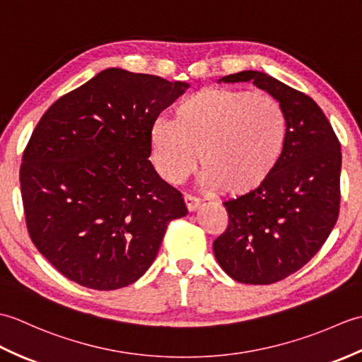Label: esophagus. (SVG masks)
Segmentation results:
<instances>
[{"instance_id": "esophagus-1", "label": "esophagus", "mask_w": 362, "mask_h": 362, "mask_svg": "<svg viewBox=\"0 0 362 362\" xmlns=\"http://www.w3.org/2000/svg\"><path fill=\"white\" fill-rule=\"evenodd\" d=\"M183 201H185V205H187L188 211L197 210L199 206H201V204H202L201 199H197V197H194V196H189V194H185V197H183Z\"/></svg>"}]
</instances>
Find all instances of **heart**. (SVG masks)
I'll use <instances>...</instances> for the list:
<instances>
[{"instance_id":"1","label":"heart","mask_w":362,"mask_h":362,"mask_svg":"<svg viewBox=\"0 0 362 362\" xmlns=\"http://www.w3.org/2000/svg\"><path fill=\"white\" fill-rule=\"evenodd\" d=\"M288 122L275 98L243 88L209 87L175 107L173 121L151 129V156L168 183H182L201 157L202 180L228 196L252 193L272 174Z\"/></svg>"}]
</instances>
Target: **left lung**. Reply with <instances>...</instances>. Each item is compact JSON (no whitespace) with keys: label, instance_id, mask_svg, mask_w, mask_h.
Listing matches in <instances>:
<instances>
[{"label":"left lung","instance_id":"obj_1","mask_svg":"<svg viewBox=\"0 0 362 362\" xmlns=\"http://www.w3.org/2000/svg\"><path fill=\"white\" fill-rule=\"evenodd\" d=\"M221 81H250L286 115L280 161L263 185L224 202L228 226L213 243L219 266L233 280L271 284L302 269L332 233L341 204V143L325 113L302 91L259 71Z\"/></svg>","mask_w":362,"mask_h":362}]
</instances>
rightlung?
<instances>
[{"instance_id":"1","label":"right lung","mask_w":362,"mask_h":362,"mask_svg":"<svg viewBox=\"0 0 362 362\" xmlns=\"http://www.w3.org/2000/svg\"><path fill=\"white\" fill-rule=\"evenodd\" d=\"M188 83L109 68L54 103L23 152L20 185L38 252L81 286L135 283L168 222L188 213L153 169L151 129Z\"/></svg>"}]
</instances>
